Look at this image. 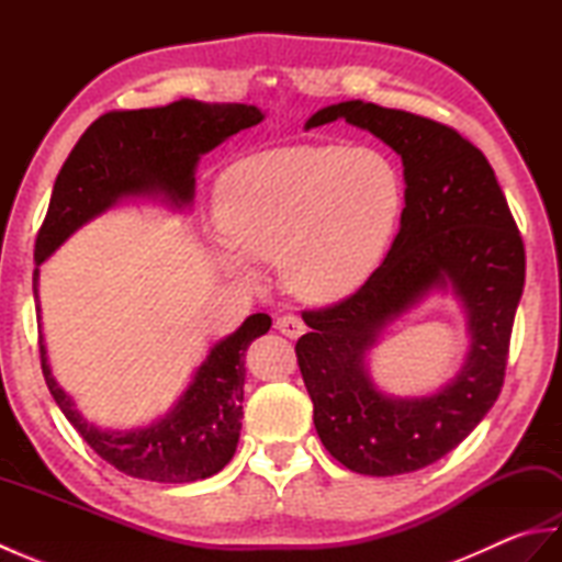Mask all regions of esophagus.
<instances>
[{"mask_svg": "<svg viewBox=\"0 0 562 562\" xmlns=\"http://www.w3.org/2000/svg\"><path fill=\"white\" fill-rule=\"evenodd\" d=\"M274 328H278L282 336H288V338H300L304 333V321L294 314H284L274 321Z\"/></svg>", "mask_w": 562, "mask_h": 562, "instance_id": "1", "label": "esophagus"}]
</instances>
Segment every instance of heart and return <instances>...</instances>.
Wrapping results in <instances>:
<instances>
[{
  "label": "heart",
  "instance_id": "heart-1",
  "mask_svg": "<svg viewBox=\"0 0 562 562\" xmlns=\"http://www.w3.org/2000/svg\"><path fill=\"white\" fill-rule=\"evenodd\" d=\"M403 183L384 154L367 147H282L224 171L214 210L226 238L220 262L256 282L248 260L280 262L306 302H333L374 270L396 229Z\"/></svg>",
  "mask_w": 562,
  "mask_h": 562
}]
</instances>
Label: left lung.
I'll return each mask as SVG.
<instances>
[{
  "label": "left lung",
  "mask_w": 562,
  "mask_h": 562,
  "mask_svg": "<svg viewBox=\"0 0 562 562\" xmlns=\"http://www.w3.org/2000/svg\"><path fill=\"white\" fill-rule=\"evenodd\" d=\"M333 121L369 130L398 154L405 207L384 262L362 288L302 314L312 330L296 340V362L333 459L364 475L411 473L459 447L503 391L527 268L524 244L493 166L453 127L342 101L314 113L306 130ZM447 283L470 316L467 364L432 397H384L363 369L366 350L389 319Z\"/></svg>",
  "instance_id": "8db88e82"
}]
</instances>
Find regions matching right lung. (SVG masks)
<instances>
[{
  "label": "right lung",
  "mask_w": 562,
  "mask_h": 562,
  "mask_svg": "<svg viewBox=\"0 0 562 562\" xmlns=\"http://www.w3.org/2000/svg\"><path fill=\"white\" fill-rule=\"evenodd\" d=\"M260 121L262 113L256 105L195 99L101 115L79 137L57 173L50 205L35 238V266L81 224L123 198L161 195L176 207L190 205L195 164L202 154ZM33 294L38 296V268L33 272ZM270 324L268 314L248 316L241 328L210 350L171 413L125 432L101 429L75 408V401L50 372L43 336L38 338L41 367L59 411L103 461L142 481L193 483L222 471L234 457L244 417V355L250 342L268 333Z\"/></svg>",
  "instance_id": "1"
}]
</instances>
